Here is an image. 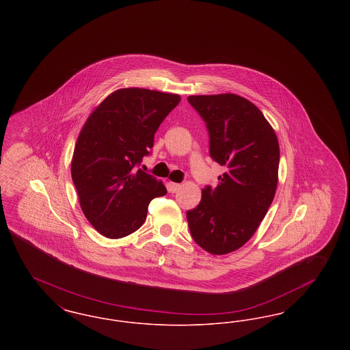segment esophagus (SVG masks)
<instances>
[{"instance_id":"obj_1","label":"esophagus","mask_w":350,"mask_h":350,"mask_svg":"<svg viewBox=\"0 0 350 350\" xmlns=\"http://www.w3.org/2000/svg\"><path fill=\"white\" fill-rule=\"evenodd\" d=\"M181 187V183H167V190L170 191V193H176L178 189Z\"/></svg>"}]
</instances>
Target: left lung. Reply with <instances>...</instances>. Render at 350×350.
<instances>
[{
  "label": "left lung",
  "mask_w": 350,
  "mask_h": 350,
  "mask_svg": "<svg viewBox=\"0 0 350 350\" xmlns=\"http://www.w3.org/2000/svg\"><path fill=\"white\" fill-rule=\"evenodd\" d=\"M206 122L210 154L227 170L217 187L202 190L200 204L187 211L194 241L211 254L241 248L257 231L278 185L280 144L261 110L232 93L190 96Z\"/></svg>",
  "instance_id": "8db88e82"
}]
</instances>
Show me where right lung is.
Listing matches in <instances>:
<instances>
[{
  "instance_id": "1",
  "label": "right lung",
  "mask_w": 350,
  "mask_h": 350,
  "mask_svg": "<svg viewBox=\"0 0 350 350\" xmlns=\"http://www.w3.org/2000/svg\"><path fill=\"white\" fill-rule=\"evenodd\" d=\"M178 94L142 88L118 89L92 111L70 163L83 215L98 232L120 239L146 221L148 204L167 194L164 183L136 167Z\"/></svg>"
}]
</instances>
